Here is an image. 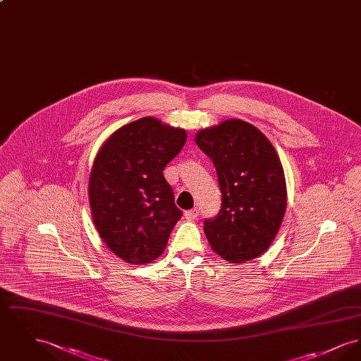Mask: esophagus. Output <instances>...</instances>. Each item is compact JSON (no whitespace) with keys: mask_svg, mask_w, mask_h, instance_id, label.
Here are the masks:
<instances>
[{"mask_svg":"<svg viewBox=\"0 0 361 361\" xmlns=\"http://www.w3.org/2000/svg\"><path fill=\"white\" fill-rule=\"evenodd\" d=\"M185 218L188 219V221H193V219H196L197 218V215H199V211L195 208V209H189V211H185Z\"/></svg>","mask_w":361,"mask_h":361,"instance_id":"esophagus-1","label":"esophagus"}]
</instances>
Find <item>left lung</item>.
I'll return each instance as SVG.
<instances>
[{"mask_svg":"<svg viewBox=\"0 0 361 361\" xmlns=\"http://www.w3.org/2000/svg\"><path fill=\"white\" fill-rule=\"evenodd\" d=\"M195 142L212 159L222 192L219 214L204 222L212 250L231 264L261 256L287 208L286 177L274 145L240 119L203 128Z\"/></svg>","mask_w":361,"mask_h":361,"instance_id":"1","label":"left lung"}]
</instances>
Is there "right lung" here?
<instances>
[{
    "label": "right lung",
    "instance_id": "1",
    "mask_svg": "<svg viewBox=\"0 0 361 361\" xmlns=\"http://www.w3.org/2000/svg\"><path fill=\"white\" fill-rule=\"evenodd\" d=\"M185 140V130L146 116L116 130L97 152L87 188L93 224L126 262L159 257L183 215L162 172Z\"/></svg>",
    "mask_w": 361,
    "mask_h": 361
}]
</instances>
